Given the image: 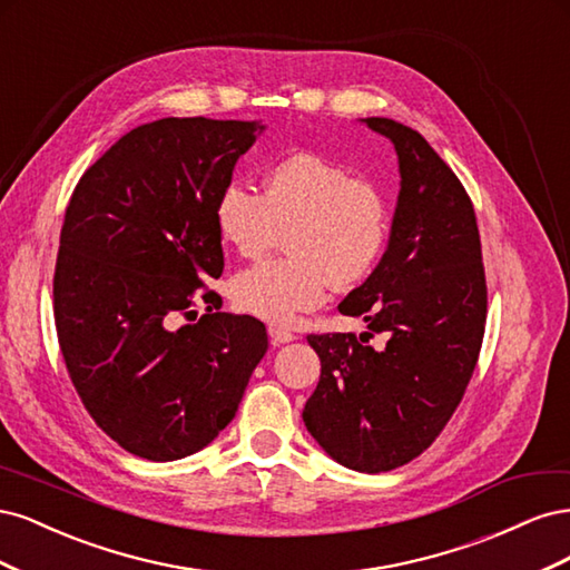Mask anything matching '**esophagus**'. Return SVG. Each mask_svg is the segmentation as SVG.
<instances>
[{
    "label": "esophagus",
    "instance_id": "1",
    "mask_svg": "<svg viewBox=\"0 0 570 570\" xmlns=\"http://www.w3.org/2000/svg\"><path fill=\"white\" fill-rule=\"evenodd\" d=\"M268 335H271V342L273 344H287L292 340H297V335L287 331V327H281V325H271L268 327Z\"/></svg>",
    "mask_w": 570,
    "mask_h": 570
}]
</instances>
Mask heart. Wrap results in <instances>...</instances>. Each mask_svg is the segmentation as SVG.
<instances>
[{
    "mask_svg": "<svg viewBox=\"0 0 570 570\" xmlns=\"http://www.w3.org/2000/svg\"><path fill=\"white\" fill-rule=\"evenodd\" d=\"M214 226L243 258L264 256L285 233L289 254L235 275L233 299L256 318L292 323L318 308L331 285L368 278L387 245L390 206L352 168L297 151L266 170L262 193L245 183L223 187Z\"/></svg>",
    "mask_w": 570,
    "mask_h": 570,
    "instance_id": "heart-1",
    "label": "heart"
}]
</instances>
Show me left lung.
<instances>
[{"label": "left lung", "instance_id": "obj_1", "mask_svg": "<svg viewBox=\"0 0 570 570\" xmlns=\"http://www.w3.org/2000/svg\"><path fill=\"white\" fill-rule=\"evenodd\" d=\"M366 126L394 145L402 183L381 264L340 312L390 340L375 352L354 333L308 335L321 381L302 419L337 463L383 473L450 423L478 364L488 285L473 202L454 170L413 128L392 118Z\"/></svg>", "mask_w": 570, "mask_h": 570}]
</instances>
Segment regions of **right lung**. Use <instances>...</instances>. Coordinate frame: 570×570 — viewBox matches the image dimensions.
Listing matches in <instances>:
<instances>
[{
	"label": "right lung",
	"instance_id": "right-lung-1",
	"mask_svg": "<svg viewBox=\"0 0 570 570\" xmlns=\"http://www.w3.org/2000/svg\"><path fill=\"white\" fill-rule=\"evenodd\" d=\"M262 130L204 116L145 124L85 170L66 206L59 347L82 406L135 456L176 461L209 444L268 350L264 323L218 312L204 283L223 273L214 204Z\"/></svg>",
	"mask_w": 570,
	"mask_h": 570
}]
</instances>
